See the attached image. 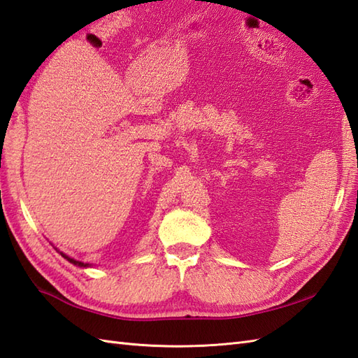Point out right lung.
<instances>
[{
  "label": "right lung",
  "mask_w": 358,
  "mask_h": 358,
  "mask_svg": "<svg viewBox=\"0 0 358 358\" xmlns=\"http://www.w3.org/2000/svg\"><path fill=\"white\" fill-rule=\"evenodd\" d=\"M57 252H59V254L60 255H62L66 261H69V263H71V264H74V266H77V267H82V268H86V267H92L90 263H82V261H77V259H74V258H71V257H68L66 254H64V252H60L57 248H55Z\"/></svg>",
  "instance_id": "obj_1"
}]
</instances>
